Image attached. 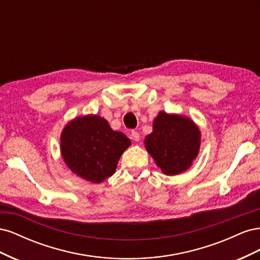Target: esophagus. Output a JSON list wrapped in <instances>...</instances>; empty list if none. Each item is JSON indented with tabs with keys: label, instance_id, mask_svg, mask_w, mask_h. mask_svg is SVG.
<instances>
[{
	"label": "esophagus",
	"instance_id": "obj_1",
	"mask_svg": "<svg viewBox=\"0 0 260 260\" xmlns=\"http://www.w3.org/2000/svg\"><path fill=\"white\" fill-rule=\"evenodd\" d=\"M130 137H131V139L133 141H136V142H139V141H140V135H139V132L136 131V130H132L131 131Z\"/></svg>",
	"mask_w": 260,
	"mask_h": 260
}]
</instances>
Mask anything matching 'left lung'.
<instances>
[{"label":"left lung","mask_w":260,"mask_h":260,"mask_svg":"<svg viewBox=\"0 0 260 260\" xmlns=\"http://www.w3.org/2000/svg\"><path fill=\"white\" fill-rule=\"evenodd\" d=\"M144 143L164 174L175 176L191 167L200 151L201 132L190 118L159 112Z\"/></svg>","instance_id":"left-lung-1"}]
</instances>
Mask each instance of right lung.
I'll use <instances>...</instances> for the list:
<instances>
[{
    "label": "right lung",
    "instance_id": "add662e5",
    "mask_svg": "<svg viewBox=\"0 0 260 260\" xmlns=\"http://www.w3.org/2000/svg\"><path fill=\"white\" fill-rule=\"evenodd\" d=\"M131 144L122 132L114 131L98 115L77 117L60 136V151L74 174L92 183H101L115 174L118 160Z\"/></svg>",
    "mask_w": 260,
    "mask_h": 260
}]
</instances>
